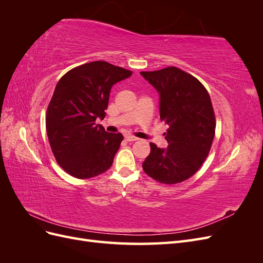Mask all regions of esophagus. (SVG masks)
Here are the masks:
<instances>
[{
	"label": "esophagus",
	"instance_id": "esophagus-1",
	"mask_svg": "<svg viewBox=\"0 0 263 263\" xmlns=\"http://www.w3.org/2000/svg\"><path fill=\"white\" fill-rule=\"evenodd\" d=\"M125 139H126L127 141H136V140H138V138H137V137L132 136V135H126V136H125Z\"/></svg>",
	"mask_w": 263,
	"mask_h": 263
}]
</instances>
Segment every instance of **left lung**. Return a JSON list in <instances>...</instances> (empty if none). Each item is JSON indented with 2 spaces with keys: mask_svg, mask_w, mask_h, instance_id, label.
I'll return each mask as SVG.
<instances>
[{
  "mask_svg": "<svg viewBox=\"0 0 263 263\" xmlns=\"http://www.w3.org/2000/svg\"><path fill=\"white\" fill-rule=\"evenodd\" d=\"M140 74L159 93L160 119L169 126L168 147L150 142L142 169L158 182L176 184L192 177L210 153L216 126L210 94L196 78L176 67Z\"/></svg>",
  "mask_w": 263,
  "mask_h": 263,
  "instance_id": "obj_1",
  "label": "left lung"
}]
</instances>
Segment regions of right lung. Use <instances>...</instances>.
I'll list each match as a JSON object with an SVG mask.
<instances>
[{
    "label": "right lung",
    "mask_w": 263,
    "mask_h": 263,
    "mask_svg": "<svg viewBox=\"0 0 263 263\" xmlns=\"http://www.w3.org/2000/svg\"><path fill=\"white\" fill-rule=\"evenodd\" d=\"M132 71L93 61L70 70L55 85L47 109L46 129L55 160L78 179H90L112 165L123 135L97 125L105 117L112 86Z\"/></svg>",
    "instance_id": "add662e5"
}]
</instances>
